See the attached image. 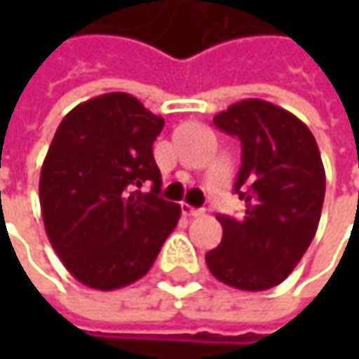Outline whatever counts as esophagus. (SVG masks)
<instances>
[{
    "label": "esophagus",
    "mask_w": 359,
    "mask_h": 359,
    "mask_svg": "<svg viewBox=\"0 0 359 359\" xmlns=\"http://www.w3.org/2000/svg\"><path fill=\"white\" fill-rule=\"evenodd\" d=\"M182 214L187 215V217H200V215H203V210L191 208L189 203H182Z\"/></svg>",
    "instance_id": "obj_1"
}]
</instances>
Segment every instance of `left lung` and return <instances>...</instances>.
Returning <instances> with one entry per match:
<instances>
[{"instance_id":"8db88e82","label":"left lung","mask_w":359,"mask_h":359,"mask_svg":"<svg viewBox=\"0 0 359 359\" xmlns=\"http://www.w3.org/2000/svg\"><path fill=\"white\" fill-rule=\"evenodd\" d=\"M214 123L240 137L233 191L245 201V214L215 215L224 238L205 264L226 285L264 292L294 271L316 236L325 194L322 156L302 119L264 100L229 105Z\"/></svg>"}]
</instances>
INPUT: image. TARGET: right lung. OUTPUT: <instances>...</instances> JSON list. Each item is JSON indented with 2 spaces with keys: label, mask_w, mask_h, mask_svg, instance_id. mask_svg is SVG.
Returning <instances> with one entry per match:
<instances>
[{
  "label": "right lung",
  "mask_w": 359,
  "mask_h": 359,
  "mask_svg": "<svg viewBox=\"0 0 359 359\" xmlns=\"http://www.w3.org/2000/svg\"><path fill=\"white\" fill-rule=\"evenodd\" d=\"M163 118L130 93L76 105L53 135L39 175L51 248L88 287L111 292L144 278L182 215L159 198L154 142ZM147 181L152 191L135 187Z\"/></svg>",
  "instance_id": "obj_1"
}]
</instances>
